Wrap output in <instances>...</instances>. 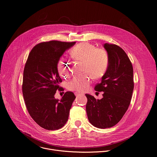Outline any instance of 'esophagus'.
Listing matches in <instances>:
<instances>
[{"mask_svg":"<svg viewBox=\"0 0 157 157\" xmlns=\"http://www.w3.org/2000/svg\"><path fill=\"white\" fill-rule=\"evenodd\" d=\"M75 94L76 96H81V95H83L82 93H78V92H76L75 93Z\"/></svg>","mask_w":157,"mask_h":157,"instance_id":"esophagus-1","label":"esophagus"}]
</instances>
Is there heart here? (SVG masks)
<instances>
[{
  "label": "heart",
  "mask_w": 157,
  "mask_h": 157,
  "mask_svg": "<svg viewBox=\"0 0 157 157\" xmlns=\"http://www.w3.org/2000/svg\"><path fill=\"white\" fill-rule=\"evenodd\" d=\"M71 58L83 61V71L98 78L102 76L107 70L109 63V55L107 51L102 48H96L93 44L84 42L74 47L70 52ZM59 74L63 77L70 75V63L64 59H61L58 64ZM91 82V77L86 73L75 76L68 83L70 90L84 92Z\"/></svg>",
  "instance_id": "heart-1"
}]
</instances>
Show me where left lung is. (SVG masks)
<instances>
[{
	"instance_id": "8db88e82",
	"label": "left lung",
	"mask_w": 157,
	"mask_h": 157,
	"mask_svg": "<svg viewBox=\"0 0 157 157\" xmlns=\"http://www.w3.org/2000/svg\"><path fill=\"white\" fill-rule=\"evenodd\" d=\"M104 48L109 55L107 70L94 89L104 92L103 98L96 100L87 98L86 113L88 120L99 128H110L122 118L130 105L134 87L133 67L126 53L114 44L105 43Z\"/></svg>"
}]
</instances>
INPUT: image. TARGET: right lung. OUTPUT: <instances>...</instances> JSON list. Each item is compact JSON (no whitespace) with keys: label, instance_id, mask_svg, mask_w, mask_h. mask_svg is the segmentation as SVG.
Listing matches in <instances>:
<instances>
[{"label":"right lung","instance_id":"obj_1","mask_svg":"<svg viewBox=\"0 0 157 157\" xmlns=\"http://www.w3.org/2000/svg\"><path fill=\"white\" fill-rule=\"evenodd\" d=\"M75 43L56 40L40 43L32 48L26 61L22 82L24 99L30 116L44 129H59L68 121L76 96L68 91L61 101L55 99L56 91L63 89L59 86L62 80L57 65L63 53Z\"/></svg>","mask_w":157,"mask_h":157}]
</instances>
